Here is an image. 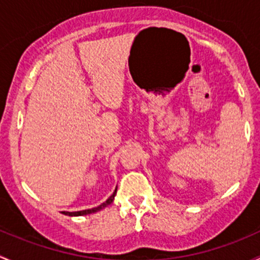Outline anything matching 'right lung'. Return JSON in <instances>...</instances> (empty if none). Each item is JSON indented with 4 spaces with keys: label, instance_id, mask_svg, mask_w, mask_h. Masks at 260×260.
<instances>
[{
    "label": "right lung",
    "instance_id": "add662e5",
    "mask_svg": "<svg viewBox=\"0 0 260 260\" xmlns=\"http://www.w3.org/2000/svg\"><path fill=\"white\" fill-rule=\"evenodd\" d=\"M115 195H116V189H115V191L112 192V195L110 198H109L108 200H106L105 203H103L101 205H99V207L96 208H92V209H86V210H80V211H62V214H65V215H69V216H80V215H87V214H91V213H96V211L104 209V208H106L108 205H110L112 203V200H114Z\"/></svg>",
    "mask_w": 260,
    "mask_h": 260
}]
</instances>
